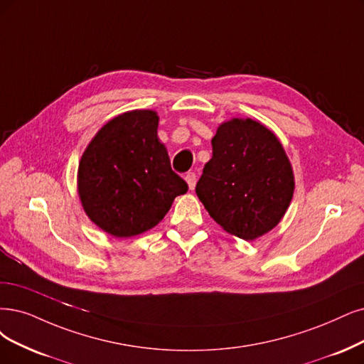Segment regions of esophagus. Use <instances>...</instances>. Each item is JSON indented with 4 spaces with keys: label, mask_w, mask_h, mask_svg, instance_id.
<instances>
[{
    "label": "esophagus",
    "mask_w": 364,
    "mask_h": 364,
    "mask_svg": "<svg viewBox=\"0 0 364 364\" xmlns=\"http://www.w3.org/2000/svg\"><path fill=\"white\" fill-rule=\"evenodd\" d=\"M184 178H186L187 184H189V189L193 191L195 186H196V173L195 172H187Z\"/></svg>",
    "instance_id": "obj_1"
}]
</instances>
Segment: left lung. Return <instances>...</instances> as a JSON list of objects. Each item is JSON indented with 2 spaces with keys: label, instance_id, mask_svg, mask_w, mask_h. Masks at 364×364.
Returning <instances> with one entry per match:
<instances>
[{
  "label": "left lung",
  "instance_id": "1",
  "mask_svg": "<svg viewBox=\"0 0 364 364\" xmlns=\"http://www.w3.org/2000/svg\"><path fill=\"white\" fill-rule=\"evenodd\" d=\"M196 195L226 232L255 240L282 220L294 195L289 159L276 134L250 118L220 124Z\"/></svg>",
  "mask_w": 364,
  "mask_h": 364
}]
</instances>
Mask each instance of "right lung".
<instances>
[{
	"mask_svg": "<svg viewBox=\"0 0 364 364\" xmlns=\"http://www.w3.org/2000/svg\"><path fill=\"white\" fill-rule=\"evenodd\" d=\"M154 111L124 112L106 123L79 161L77 192L87 216L127 238L154 228L187 183L171 169Z\"/></svg>",
	"mask_w": 364,
	"mask_h": 364,
	"instance_id": "add662e5",
	"label": "right lung"
}]
</instances>
